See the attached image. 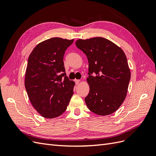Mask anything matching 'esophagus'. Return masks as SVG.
<instances>
[{
    "mask_svg": "<svg viewBox=\"0 0 156 156\" xmlns=\"http://www.w3.org/2000/svg\"><path fill=\"white\" fill-rule=\"evenodd\" d=\"M79 82H80V80H79V79H75V83L76 84H78L79 83Z\"/></svg>",
    "mask_w": 156,
    "mask_h": 156,
    "instance_id": "esophagus-1",
    "label": "esophagus"
}]
</instances>
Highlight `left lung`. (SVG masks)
I'll return each instance as SVG.
<instances>
[{
  "mask_svg": "<svg viewBox=\"0 0 156 156\" xmlns=\"http://www.w3.org/2000/svg\"><path fill=\"white\" fill-rule=\"evenodd\" d=\"M75 45L88 61L90 91L84 98L88 108L98 115L112 114L124 102L131 78L124 52L101 37L80 39Z\"/></svg>",
  "mask_w": 156,
  "mask_h": 156,
  "instance_id": "obj_1",
  "label": "left lung"
}]
</instances>
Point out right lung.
<instances>
[{
    "label": "right lung",
    "instance_id": "right-lung-1",
    "mask_svg": "<svg viewBox=\"0 0 156 156\" xmlns=\"http://www.w3.org/2000/svg\"><path fill=\"white\" fill-rule=\"evenodd\" d=\"M74 40L52 37L39 44L30 53L25 85L32 106L47 119L59 116L66 110L75 83L66 76L65 51Z\"/></svg>",
    "mask_w": 156,
    "mask_h": 156
}]
</instances>
